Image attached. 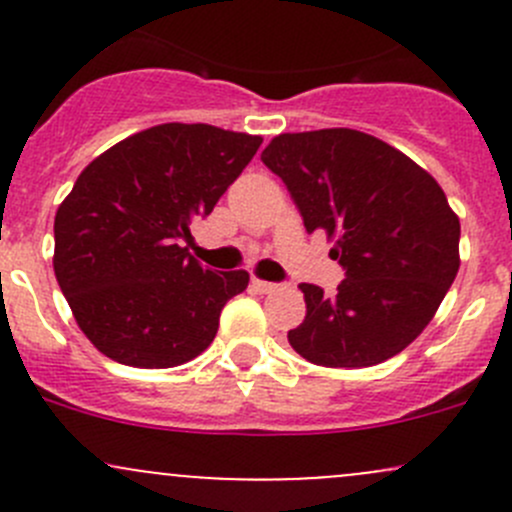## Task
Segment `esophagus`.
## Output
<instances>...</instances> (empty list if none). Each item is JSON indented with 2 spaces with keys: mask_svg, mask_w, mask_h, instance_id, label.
Returning a JSON list of instances; mask_svg holds the SVG:
<instances>
[{
  "mask_svg": "<svg viewBox=\"0 0 512 512\" xmlns=\"http://www.w3.org/2000/svg\"><path fill=\"white\" fill-rule=\"evenodd\" d=\"M252 289L260 294H270V292H275L277 285L275 282H265V280H257V277H252Z\"/></svg>",
  "mask_w": 512,
  "mask_h": 512,
  "instance_id": "34e87169",
  "label": "esophagus"
}]
</instances>
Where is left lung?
<instances>
[{
    "instance_id": "1",
    "label": "left lung",
    "mask_w": 512,
    "mask_h": 512,
    "mask_svg": "<svg viewBox=\"0 0 512 512\" xmlns=\"http://www.w3.org/2000/svg\"><path fill=\"white\" fill-rule=\"evenodd\" d=\"M262 163L285 180L304 227L334 242L337 294L299 285L307 317L287 339L329 369H364L404 352L461 267V223L431 173L389 143L352 131L280 133Z\"/></svg>"
}]
</instances>
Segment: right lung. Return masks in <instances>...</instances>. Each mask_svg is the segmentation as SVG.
<instances>
[{
    "label": "right lung",
    "instance_id": "obj_1",
    "mask_svg": "<svg viewBox=\"0 0 512 512\" xmlns=\"http://www.w3.org/2000/svg\"><path fill=\"white\" fill-rule=\"evenodd\" d=\"M262 138L160 123L91 160L54 218V275L76 324L108 359L170 369L213 344L245 270L213 272L180 245L213 213Z\"/></svg>",
    "mask_w": 512,
    "mask_h": 512
}]
</instances>
